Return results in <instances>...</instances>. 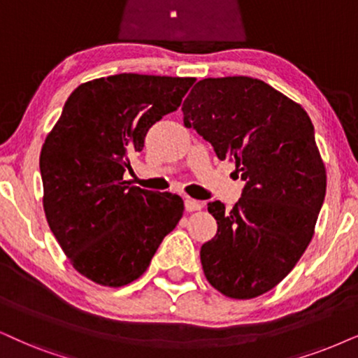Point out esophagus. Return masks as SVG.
<instances>
[{
    "label": "esophagus",
    "instance_id": "obj_1",
    "mask_svg": "<svg viewBox=\"0 0 358 358\" xmlns=\"http://www.w3.org/2000/svg\"><path fill=\"white\" fill-rule=\"evenodd\" d=\"M203 208V203L201 201H198V200H193V198H189V196H187L185 198V210L187 211H198V210H201Z\"/></svg>",
    "mask_w": 358,
    "mask_h": 358
}]
</instances>
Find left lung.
Segmentation results:
<instances>
[{"label":"left lung","instance_id":"1","mask_svg":"<svg viewBox=\"0 0 358 358\" xmlns=\"http://www.w3.org/2000/svg\"><path fill=\"white\" fill-rule=\"evenodd\" d=\"M182 110L246 182L231 211L208 203L218 231L201 246L203 273L223 296L252 299L291 273L314 236L327 188L314 125L299 103L246 76L200 80Z\"/></svg>","mask_w":358,"mask_h":358}]
</instances>
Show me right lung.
Listing matches in <instances>:
<instances>
[{"label":"right lung","mask_w":358,"mask_h":358,"mask_svg":"<svg viewBox=\"0 0 358 358\" xmlns=\"http://www.w3.org/2000/svg\"><path fill=\"white\" fill-rule=\"evenodd\" d=\"M194 78L117 74L80 84L44 140L39 169L43 206L74 269L120 287L145 273L178 224V194L130 187L129 157L148 129L176 110Z\"/></svg>","instance_id":"obj_1"}]
</instances>
